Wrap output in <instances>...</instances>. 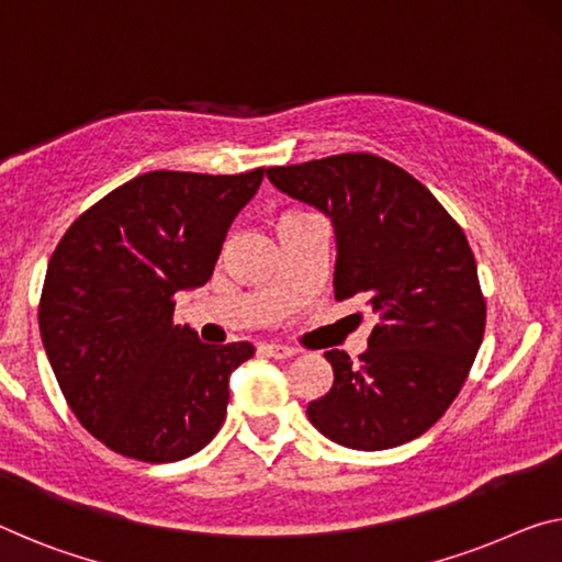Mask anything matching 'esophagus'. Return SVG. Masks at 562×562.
Segmentation results:
<instances>
[{
    "instance_id": "1",
    "label": "esophagus",
    "mask_w": 562,
    "mask_h": 562,
    "mask_svg": "<svg viewBox=\"0 0 562 562\" xmlns=\"http://www.w3.org/2000/svg\"><path fill=\"white\" fill-rule=\"evenodd\" d=\"M261 351L266 353V357H273V359H291L293 353H296V349L283 347V344H263Z\"/></svg>"
}]
</instances>
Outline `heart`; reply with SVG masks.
<instances>
[{
    "label": "heart",
    "mask_w": 562,
    "mask_h": 562,
    "mask_svg": "<svg viewBox=\"0 0 562 562\" xmlns=\"http://www.w3.org/2000/svg\"><path fill=\"white\" fill-rule=\"evenodd\" d=\"M308 215H311V213H304V211H283V213L279 215V218H276V233L283 231V228H289V226H293V223L308 218Z\"/></svg>",
    "instance_id": "obj_1"
}]
</instances>
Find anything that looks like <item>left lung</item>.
<instances>
[{"label": "left lung", "mask_w": 562, "mask_h": 562, "mask_svg": "<svg viewBox=\"0 0 562 562\" xmlns=\"http://www.w3.org/2000/svg\"><path fill=\"white\" fill-rule=\"evenodd\" d=\"M271 183L334 221V296H364L379 324L353 364L324 351L334 386L308 404L331 442L390 450L450 409L485 334L477 263L445 205L417 178L374 153H341L266 170Z\"/></svg>", "instance_id": "1"}]
</instances>
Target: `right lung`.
<instances>
[{
    "label": "right lung",
    "mask_w": 562,
    "mask_h": 562,
    "mask_svg": "<svg viewBox=\"0 0 562 562\" xmlns=\"http://www.w3.org/2000/svg\"><path fill=\"white\" fill-rule=\"evenodd\" d=\"M263 172H145L90 205L57 244L40 299L42 344L75 417L108 450L178 462L218 435L231 371L256 349L203 344L172 311L178 291L211 279Z\"/></svg>",
    "instance_id": "1"
}]
</instances>
